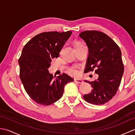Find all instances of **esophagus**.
Here are the masks:
<instances>
[{"label":"esophagus","instance_id":"34e87169","mask_svg":"<svg viewBox=\"0 0 135 135\" xmlns=\"http://www.w3.org/2000/svg\"><path fill=\"white\" fill-rule=\"evenodd\" d=\"M74 82L78 83V84H82V83L84 82V81L81 79H74Z\"/></svg>","mask_w":135,"mask_h":135}]
</instances>
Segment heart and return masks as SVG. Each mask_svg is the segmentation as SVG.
<instances>
[{"label":"heart","instance_id":"heart-1","mask_svg":"<svg viewBox=\"0 0 135 135\" xmlns=\"http://www.w3.org/2000/svg\"><path fill=\"white\" fill-rule=\"evenodd\" d=\"M81 45V43L79 42H76L75 43V46L76 45ZM67 72L68 73L70 74V75H72V76H77L79 75V71L78 70V68L77 67H75V66H74V67H70L67 70Z\"/></svg>","mask_w":135,"mask_h":135}]
</instances>
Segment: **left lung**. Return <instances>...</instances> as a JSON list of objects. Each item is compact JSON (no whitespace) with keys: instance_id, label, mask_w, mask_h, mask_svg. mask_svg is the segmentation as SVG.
Returning <instances> with one entry per match:
<instances>
[{"instance_id":"left-lung-1","label":"left lung","mask_w":135,"mask_h":135,"mask_svg":"<svg viewBox=\"0 0 135 135\" xmlns=\"http://www.w3.org/2000/svg\"><path fill=\"white\" fill-rule=\"evenodd\" d=\"M79 36L86 43L89 55L84 72L94 70L99 78L89 83L92 90L84 95L87 102L104 104L115 95L121 84L124 67L121 51L116 43L105 33L98 31H85Z\"/></svg>"}]
</instances>
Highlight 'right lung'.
I'll return each mask as SVG.
<instances>
[{"label":"right lung","mask_w":135,"mask_h":135,"mask_svg":"<svg viewBox=\"0 0 135 135\" xmlns=\"http://www.w3.org/2000/svg\"><path fill=\"white\" fill-rule=\"evenodd\" d=\"M72 32H42L24 46L18 60L20 78L27 94L35 103L49 105L59 100L64 86L74 79L65 73L54 79L49 73L51 59L59 57Z\"/></svg>","instance_id":"obj_1"}]
</instances>
